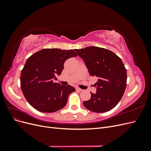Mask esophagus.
Listing matches in <instances>:
<instances>
[{"label":"esophagus","mask_w":151,"mask_h":151,"mask_svg":"<svg viewBox=\"0 0 151 151\" xmlns=\"http://www.w3.org/2000/svg\"><path fill=\"white\" fill-rule=\"evenodd\" d=\"M76 91H83V89H81V88H76Z\"/></svg>","instance_id":"1"}]
</instances>
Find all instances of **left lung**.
I'll list each match as a JSON object with an SVG mask.
<instances>
[{
    "instance_id": "left-lung-1",
    "label": "left lung",
    "mask_w": 151,
    "mask_h": 151,
    "mask_svg": "<svg viewBox=\"0 0 151 151\" xmlns=\"http://www.w3.org/2000/svg\"><path fill=\"white\" fill-rule=\"evenodd\" d=\"M83 58L91 76L97 77L95 94L91 93L84 106L96 113H104L115 108L122 99L127 86V70L121 58L103 48L88 47L76 49Z\"/></svg>"
}]
</instances>
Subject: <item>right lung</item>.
<instances>
[{
	"label": "right lung",
	"mask_w": 151,
	"mask_h": 151,
	"mask_svg": "<svg viewBox=\"0 0 151 151\" xmlns=\"http://www.w3.org/2000/svg\"><path fill=\"white\" fill-rule=\"evenodd\" d=\"M77 56L72 50L46 48L27 59L21 71V88L31 106L41 112L53 113L65 106L68 96L76 89L53 80L61 74L67 59Z\"/></svg>",
	"instance_id": "obj_1"
}]
</instances>
